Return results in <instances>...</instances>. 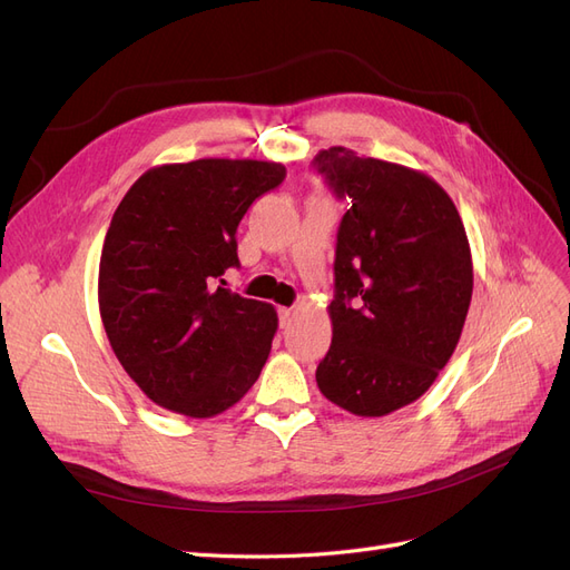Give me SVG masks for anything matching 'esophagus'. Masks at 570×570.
Masks as SVG:
<instances>
[{"label": "esophagus", "mask_w": 570, "mask_h": 570, "mask_svg": "<svg viewBox=\"0 0 570 570\" xmlns=\"http://www.w3.org/2000/svg\"><path fill=\"white\" fill-rule=\"evenodd\" d=\"M292 318H295V308H281V325L287 327L292 323Z\"/></svg>", "instance_id": "1"}]
</instances>
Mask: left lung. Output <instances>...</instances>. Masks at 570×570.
I'll return each mask as SVG.
<instances>
[{
  "label": "left lung",
  "instance_id": "obj_1",
  "mask_svg": "<svg viewBox=\"0 0 570 570\" xmlns=\"http://www.w3.org/2000/svg\"><path fill=\"white\" fill-rule=\"evenodd\" d=\"M314 168L352 202L316 383L354 416H387L425 394L456 350L473 295L469 237L452 197L423 170L347 147L321 149Z\"/></svg>",
  "mask_w": 570,
  "mask_h": 570
}]
</instances>
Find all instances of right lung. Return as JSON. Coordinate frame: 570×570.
<instances>
[{
    "mask_svg": "<svg viewBox=\"0 0 570 570\" xmlns=\"http://www.w3.org/2000/svg\"><path fill=\"white\" fill-rule=\"evenodd\" d=\"M285 178L256 159L154 166L114 212L99 258V314L120 366L154 404L212 419L262 373L278 314L223 287L235 230Z\"/></svg>",
    "mask_w": 570,
    "mask_h": 570,
    "instance_id": "1",
    "label": "right lung"
}]
</instances>
